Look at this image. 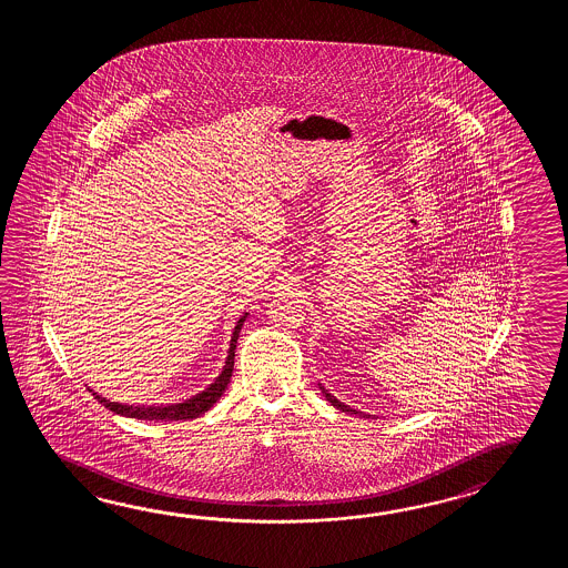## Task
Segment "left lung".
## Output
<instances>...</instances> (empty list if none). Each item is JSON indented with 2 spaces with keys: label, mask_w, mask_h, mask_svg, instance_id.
<instances>
[{
  "label": "left lung",
  "mask_w": 568,
  "mask_h": 568,
  "mask_svg": "<svg viewBox=\"0 0 568 568\" xmlns=\"http://www.w3.org/2000/svg\"><path fill=\"white\" fill-rule=\"evenodd\" d=\"M321 389H323V394H325V398L328 399V402H331V404H333V406H335V408H338V410L351 412V414H362V412L353 410V408H349V406H345V404H343V402H338V399L335 398V396H331V394H328V392H326L325 387L321 386Z\"/></svg>",
  "instance_id": "obj_1"
}]
</instances>
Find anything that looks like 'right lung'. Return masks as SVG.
I'll return each mask as SVG.
<instances>
[{"instance_id": "add662e5", "label": "right lung", "mask_w": 568, "mask_h": 568, "mask_svg": "<svg viewBox=\"0 0 568 568\" xmlns=\"http://www.w3.org/2000/svg\"><path fill=\"white\" fill-rule=\"evenodd\" d=\"M247 314H243L242 318L237 321V326L233 331V337H231L230 355H227V362L223 372L219 375L217 379L206 387L205 392L196 394L191 399H184L181 404H170V406H125V404H118V402H109V399L101 398L97 392H93L97 402L103 404L108 410L121 414V416H128V418H138V420H186V418H196L201 414H205L215 402H217L225 387L230 384L231 374H233V359H235V345H237V337H240V331H242L243 321H245Z\"/></svg>"}]
</instances>
